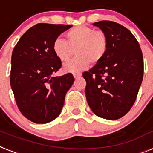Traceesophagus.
<instances>
[{
	"label": "esophagus",
	"instance_id": "esophagus-1",
	"mask_svg": "<svg viewBox=\"0 0 153 153\" xmlns=\"http://www.w3.org/2000/svg\"><path fill=\"white\" fill-rule=\"evenodd\" d=\"M81 76H82V74H81L80 73H74V76L75 79H76V78L78 77H80Z\"/></svg>",
	"mask_w": 153,
	"mask_h": 153
}]
</instances>
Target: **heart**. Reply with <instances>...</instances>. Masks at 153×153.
I'll return each mask as SVG.
<instances>
[{
	"label": "heart",
	"mask_w": 153,
	"mask_h": 153,
	"mask_svg": "<svg viewBox=\"0 0 153 153\" xmlns=\"http://www.w3.org/2000/svg\"><path fill=\"white\" fill-rule=\"evenodd\" d=\"M67 41L56 38L53 44V51L60 61L67 62L76 53L77 56L63 66L65 72L78 73L90 65L100 63L106 55L109 47L106 34L90 27L80 25L66 33Z\"/></svg>",
	"instance_id": "1"
}]
</instances>
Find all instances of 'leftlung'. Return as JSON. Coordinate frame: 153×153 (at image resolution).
<instances>
[{
    "label": "left lung",
    "instance_id": "obj_1",
    "mask_svg": "<svg viewBox=\"0 0 153 153\" xmlns=\"http://www.w3.org/2000/svg\"><path fill=\"white\" fill-rule=\"evenodd\" d=\"M93 25L106 33L109 47L103 59L83 74L86 100L99 117L118 120L136 101L143 78V53L136 37L121 24L102 21Z\"/></svg>",
    "mask_w": 153,
    "mask_h": 153
}]
</instances>
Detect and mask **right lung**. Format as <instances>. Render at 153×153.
Returning <instances> with one entry per match:
<instances>
[{"label":"right lung","instance_id":"right-lung-1","mask_svg":"<svg viewBox=\"0 0 153 153\" xmlns=\"http://www.w3.org/2000/svg\"><path fill=\"white\" fill-rule=\"evenodd\" d=\"M71 27L37 24L23 34L13 48L10 86L20 111L35 123H47L60 115L66 93L74 82L70 73L53 76L62 66L53 44Z\"/></svg>","mask_w":153,"mask_h":153}]
</instances>
